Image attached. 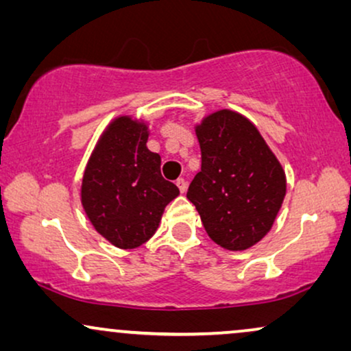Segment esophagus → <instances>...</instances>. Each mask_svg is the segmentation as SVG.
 Here are the masks:
<instances>
[{"label":"esophagus","mask_w":351,"mask_h":351,"mask_svg":"<svg viewBox=\"0 0 351 351\" xmlns=\"http://www.w3.org/2000/svg\"><path fill=\"white\" fill-rule=\"evenodd\" d=\"M176 185H177V186H179L180 193H185V191H186V182H185L184 179H177V182H176Z\"/></svg>","instance_id":"esophagus-1"}]
</instances>
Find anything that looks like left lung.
Returning <instances> with one entry per match:
<instances>
[{
	"mask_svg": "<svg viewBox=\"0 0 351 351\" xmlns=\"http://www.w3.org/2000/svg\"><path fill=\"white\" fill-rule=\"evenodd\" d=\"M201 171L189 186L206 233L246 251L270 232L286 196V174L256 124L222 108L195 124Z\"/></svg>",
	"mask_w": 351,
	"mask_h": 351,
	"instance_id": "left-lung-1",
	"label": "left lung"
}]
</instances>
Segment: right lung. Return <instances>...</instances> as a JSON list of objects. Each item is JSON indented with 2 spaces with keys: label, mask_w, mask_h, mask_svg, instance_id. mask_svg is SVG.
<instances>
[{
  "label": "right lung",
  "mask_w": 351,
  "mask_h": 351,
  "mask_svg": "<svg viewBox=\"0 0 351 351\" xmlns=\"http://www.w3.org/2000/svg\"><path fill=\"white\" fill-rule=\"evenodd\" d=\"M148 123L119 114L104 129L81 182V204L95 232L119 249H136L160 227L179 189L162 179L161 156L147 148Z\"/></svg>",
  "instance_id": "1"
}]
</instances>
